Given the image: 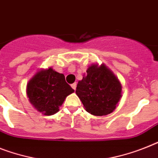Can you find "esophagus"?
<instances>
[{
  "instance_id": "obj_1",
  "label": "esophagus",
  "mask_w": 158,
  "mask_h": 158,
  "mask_svg": "<svg viewBox=\"0 0 158 158\" xmlns=\"http://www.w3.org/2000/svg\"><path fill=\"white\" fill-rule=\"evenodd\" d=\"M71 86H72V88L74 90H75V89H76V88H77V83H76V82H75V83H73V84H72Z\"/></svg>"
}]
</instances>
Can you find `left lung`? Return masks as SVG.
<instances>
[{"label":"left lung","mask_w":158,"mask_h":158,"mask_svg":"<svg viewBox=\"0 0 158 158\" xmlns=\"http://www.w3.org/2000/svg\"><path fill=\"white\" fill-rule=\"evenodd\" d=\"M121 93L120 82L104 64L89 66L76 89L85 110L97 116L113 112L122 97Z\"/></svg>","instance_id":"left-lung-1"}]
</instances>
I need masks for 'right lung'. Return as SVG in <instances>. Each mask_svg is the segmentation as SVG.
<instances>
[{
  "instance_id": "1",
  "label": "right lung",
  "mask_w": 158,
  "mask_h": 158,
  "mask_svg": "<svg viewBox=\"0 0 158 158\" xmlns=\"http://www.w3.org/2000/svg\"><path fill=\"white\" fill-rule=\"evenodd\" d=\"M73 92V89L65 81L64 75L52 68L37 72L27 86L30 102L45 115L58 112L66 97Z\"/></svg>"
}]
</instances>
